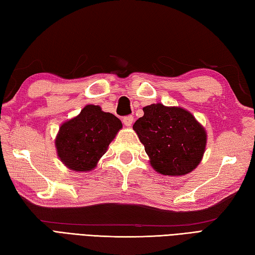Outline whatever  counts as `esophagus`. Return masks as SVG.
<instances>
[{
    "mask_svg": "<svg viewBox=\"0 0 255 255\" xmlns=\"http://www.w3.org/2000/svg\"><path fill=\"white\" fill-rule=\"evenodd\" d=\"M123 123H124L125 126L130 127L131 125H132V123H133V116L129 115V116H125V117H123Z\"/></svg>",
    "mask_w": 255,
    "mask_h": 255,
    "instance_id": "esophagus-1",
    "label": "esophagus"
}]
</instances>
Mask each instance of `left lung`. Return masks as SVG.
I'll return each mask as SVG.
<instances>
[{"mask_svg": "<svg viewBox=\"0 0 255 255\" xmlns=\"http://www.w3.org/2000/svg\"><path fill=\"white\" fill-rule=\"evenodd\" d=\"M150 164L163 175L191 173L202 161L207 133L191 113L161 103L143 107V116L133 124Z\"/></svg>", "mask_w": 255, "mask_h": 255, "instance_id": "obj_1", "label": "left lung"}]
</instances>
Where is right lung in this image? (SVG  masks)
I'll list each match as a JSON object with an SVG mask.
<instances>
[{
    "instance_id": "1",
    "label": "right lung",
    "mask_w": 255,
    "mask_h": 255,
    "mask_svg": "<svg viewBox=\"0 0 255 255\" xmlns=\"http://www.w3.org/2000/svg\"><path fill=\"white\" fill-rule=\"evenodd\" d=\"M123 125L97 105H86L77 117L61 125L56 148L61 162L73 171H91L104 154Z\"/></svg>"
}]
</instances>
